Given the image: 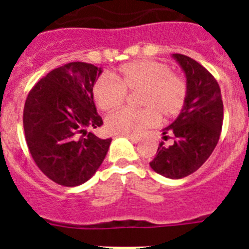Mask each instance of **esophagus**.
<instances>
[{
    "instance_id": "esophagus-1",
    "label": "esophagus",
    "mask_w": 249,
    "mask_h": 249,
    "mask_svg": "<svg viewBox=\"0 0 249 249\" xmlns=\"http://www.w3.org/2000/svg\"><path fill=\"white\" fill-rule=\"evenodd\" d=\"M128 140L131 141L132 143H135V144H137V143H140V138L138 137H133V136H128Z\"/></svg>"
}]
</instances>
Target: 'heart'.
Segmentation results:
<instances>
[{
  "label": "heart",
  "instance_id": "heart-1",
  "mask_svg": "<svg viewBox=\"0 0 249 249\" xmlns=\"http://www.w3.org/2000/svg\"><path fill=\"white\" fill-rule=\"evenodd\" d=\"M116 80L100 77L93 86V98L102 111L120 107L126 92H140L141 109H120L106 118V128L116 135L138 136L156 126L160 118L176 117L183 108L187 85L172 73L168 65L152 59H140L122 65Z\"/></svg>",
  "mask_w": 249,
  "mask_h": 249
}]
</instances>
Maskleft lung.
I'll use <instances>...</instances> for the list:
<instances>
[{"label":"left lung","instance_id":"obj_1","mask_svg":"<svg viewBox=\"0 0 249 249\" xmlns=\"http://www.w3.org/2000/svg\"><path fill=\"white\" fill-rule=\"evenodd\" d=\"M186 76L187 97L178 117L162 129L163 140L173 143L158 146L149 162L158 175L181 179L196 172L218 143L223 122L221 89L214 77L197 61L184 54H172Z\"/></svg>","mask_w":249,"mask_h":249}]
</instances>
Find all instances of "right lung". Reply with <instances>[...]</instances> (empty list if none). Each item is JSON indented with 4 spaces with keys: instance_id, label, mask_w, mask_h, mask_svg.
I'll return each mask as SVG.
<instances>
[{
    "instance_id": "add662e5",
    "label": "right lung",
    "mask_w": 249,
    "mask_h": 249,
    "mask_svg": "<svg viewBox=\"0 0 249 249\" xmlns=\"http://www.w3.org/2000/svg\"><path fill=\"white\" fill-rule=\"evenodd\" d=\"M102 68L71 62L46 74L28 93L23 129L31 156L51 181L81 186L102 164L112 138L89 132L103 124L93 101Z\"/></svg>"
}]
</instances>
